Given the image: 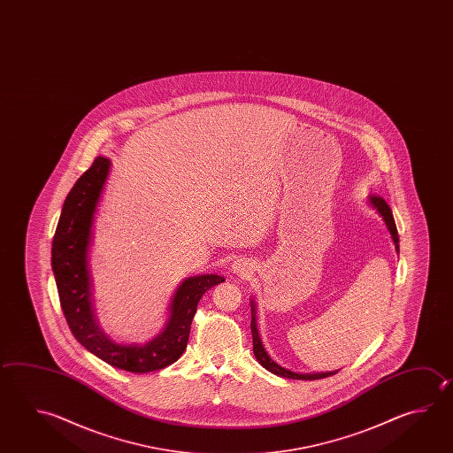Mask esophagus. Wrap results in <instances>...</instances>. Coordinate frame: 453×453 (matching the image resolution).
<instances>
[{"instance_id":"obj_1","label":"esophagus","mask_w":453,"mask_h":453,"mask_svg":"<svg viewBox=\"0 0 453 453\" xmlns=\"http://www.w3.org/2000/svg\"><path fill=\"white\" fill-rule=\"evenodd\" d=\"M231 271L234 273H237L239 277H247L253 271V265L247 261L245 257H240V259H235L234 263H232Z\"/></svg>"}]
</instances>
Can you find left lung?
I'll use <instances>...</instances> for the list:
<instances>
[{"instance_id":"left-lung-1","label":"left lung","mask_w":453,"mask_h":453,"mask_svg":"<svg viewBox=\"0 0 453 453\" xmlns=\"http://www.w3.org/2000/svg\"><path fill=\"white\" fill-rule=\"evenodd\" d=\"M368 205L372 206L373 210H376V213L380 214L383 218L384 224L388 227V231L391 234V239L394 242V247L395 251L399 253V234H397V227H395V222H394L393 211L389 205L384 202L381 196H368ZM251 334H253V352H255V357L257 362L263 365V367L271 372L273 375L282 376V378H291V380H320V378H326V376L334 375L338 373V370L334 372H317V373H298V372H293L288 368L280 367L275 360L271 358V356L265 352L263 342L259 338V332H257V304H255V299H251Z\"/></svg>"}]
</instances>
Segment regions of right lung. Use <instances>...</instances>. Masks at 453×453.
<instances>
[{"label":"right lung","instance_id":"add662e5","mask_svg":"<svg viewBox=\"0 0 453 453\" xmlns=\"http://www.w3.org/2000/svg\"><path fill=\"white\" fill-rule=\"evenodd\" d=\"M109 171L111 160L97 157L70 190L52 239V273L59 291L60 308L77 342L111 367L131 373H149L168 367L182 356L188 348L198 301L206 290L226 279L216 273H202L182 280L171 298L166 324L150 342L123 344L111 340L96 317L88 261L95 214Z\"/></svg>","mask_w":453,"mask_h":453}]
</instances>
